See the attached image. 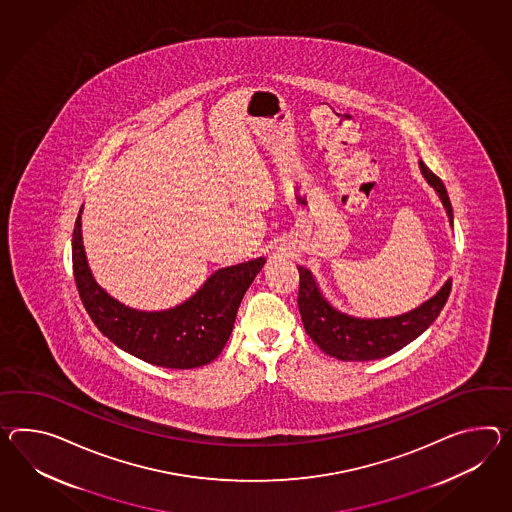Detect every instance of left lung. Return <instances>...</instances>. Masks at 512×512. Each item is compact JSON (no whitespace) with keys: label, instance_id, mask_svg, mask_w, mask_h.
I'll return each mask as SVG.
<instances>
[{"label":"left lung","instance_id":"left-lung-1","mask_svg":"<svg viewBox=\"0 0 512 512\" xmlns=\"http://www.w3.org/2000/svg\"><path fill=\"white\" fill-rule=\"evenodd\" d=\"M420 170L425 181L435 188L448 214L449 225H453V209L444 183L422 161ZM298 272V307L303 327L318 348L338 361H375L405 348L437 320L451 292V279H448L433 298L412 311L388 318H357L338 311L327 301L311 270L298 266Z\"/></svg>","mask_w":512,"mask_h":512}]
</instances>
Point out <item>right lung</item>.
Returning <instances> with one entry per match:
<instances>
[{
	"label": "right lung",
	"mask_w": 512,
	"mask_h": 512,
	"mask_svg": "<svg viewBox=\"0 0 512 512\" xmlns=\"http://www.w3.org/2000/svg\"><path fill=\"white\" fill-rule=\"evenodd\" d=\"M79 209L72 237L75 285L88 316L118 348L163 368L188 370L214 361L233 331L240 301L266 259L220 268L187 301L164 311H138L98 285L88 268Z\"/></svg>",
	"instance_id": "right-lung-1"
}]
</instances>
